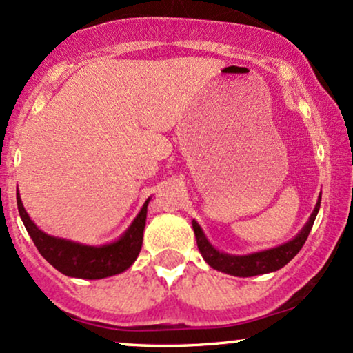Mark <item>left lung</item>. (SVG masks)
Here are the masks:
<instances>
[{"instance_id":"8db88e82","label":"left lung","mask_w":353,"mask_h":353,"mask_svg":"<svg viewBox=\"0 0 353 353\" xmlns=\"http://www.w3.org/2000/svg\"><path fill=\"white\" fill-rule=\"evenodd\" d=\"M319 208L320 199L317 202V205H315L314 212H312L309 222L305 224V228L302 229V232L299 234L294 241L287 242V244H283L281 247H275V249L250 255H228L219 252V250H216L209 244L208 239L202 234L199 224H197L196 221H192V228L197 239L199 252L212 269L221 270V272L230 275H237V277H252V275L274 272V270L282 269L283 265L289 264V262L292 261L295 255L299 254V250L302 249V245L305 244L307 237H309L312 225H314L315 217H317Z\"/></svg>"}]
</instances>
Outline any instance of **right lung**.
Returning <instances> with one entry per match:
<instances>
[{"label": "right lung", "instance_id": "1", "mask_svg": "<svg viewBox=\"0 0 353 353\" xmlns=\"http://www.w3.org/2000/svg\"><path fill=\"white\" fill-rule=\"evenodd\" d=\"M16 201H18V210L24 228L33 239L36 249L61 274L78 279H91V281L104 279L129 269L141 252L149 201H145L139 216L134 219L131 228L125 230L124 236L117 242L103 247L83 245L48 236L36 228L34 222L28 216L18 192H16Z\"/></svg>", "mask_w": 353, "mask_h": 353}]
</instances>
